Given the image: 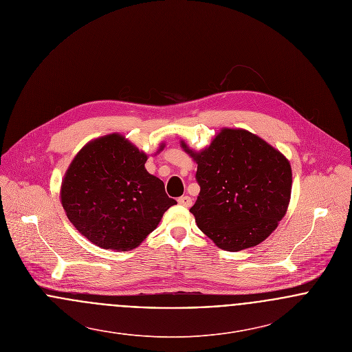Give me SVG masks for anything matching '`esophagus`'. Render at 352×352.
Wrapping results in <instances>:
<instances>
[{
  "instance_id": "1",
  "label": "esophagus",
  "mask_w": 352,
  "mask_h": 352,
  "mask_svg": "<svg viewBox=\"0 0 352 352\" xmlns=\"http://www.w3.org/2000/svg\"><path fill=\"white\" fill-rule=\"evenodd\" d=\"M179 204H182V206H184V207H190L191 204H192V199L190 198V197H182V198H179Z\"/></svg>"
}]
</instances>
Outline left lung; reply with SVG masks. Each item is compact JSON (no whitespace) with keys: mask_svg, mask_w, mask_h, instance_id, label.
Masks as SVG:
<instances>
[{"mask_svg":"<svg viewBox=\"0 0 352 352\" xmlns=\"http://www.w3.org/2000/svg\"><path fill=\"white\" fill-rule=\"evenodd\" d=\"M180 146L197 164L199 197L190 211L201 232L223 251L263 243L286 215L290 161L258 135L223 127L204 149Z\"/></svg>","mask_w":352,"mask_h":352,"instance_id":"8db88e82","label":"left lung"}]
</instances>
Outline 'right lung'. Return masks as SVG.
Returning <instances> with one entry per match:
<instances>
[{
    "mask_svg": "<svg viewBox=\"0 0 352 352\" xmlns=\"http://www.w3.org/2000/svg\"><path fill=\"white\" fill-rule=\"evenodd\" d=\"M160 144L154 154L164 151ZM148 154L119 133L89 141L70 162L60 203L73 226L92 244L116 252L137 248L177 201L151 175Z\"/></svg>",
    "mask_w": 352,
    "mask_h": 352,
    "instance_id": "right-lung-1",
    "label": "right lung"
}]
</instances>
